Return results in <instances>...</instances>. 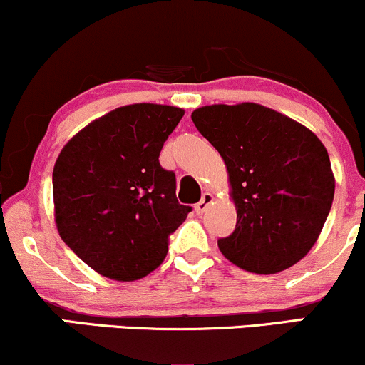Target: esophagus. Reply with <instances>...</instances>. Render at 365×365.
<instances>
[{"instance_id":"34e87169","label":"esophagus","mask_w":365,"mask_h":365,"mask_svg":"<svg viewBox=\"0 0 365 365\" xmlns=\"http://www.w3.org/2000/svg\"><path fill=\"white\" fill-rule=\"evenodd\" d=\"M212 200H215V195H212V194H209V192H206V194H202V199H200L199 202L195 204V212H197V215H202V212L209 207V204H212Z\"/></svg>"}]
</instances>
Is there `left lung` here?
Returning a JSON list of instances; mask_svg holds the SVG:
<instances>
[{"instance_id": "8db88e82", "label": "left lung", "mask_w": 365, "mask_h": 365, "mask_svg": "<svg viewBox=\"0 0 365 365\" xmlns=\"http://www.w3.org/2000/svg\"><path fill=\"white\" fill-rule=\"evenodd\" d=\"M192 121L223 158L235 232L217 247L230 262L276 274L304 259L334 197L328 150L316 133L257 103L197 108Z\"/></svg>"}]
</instances>
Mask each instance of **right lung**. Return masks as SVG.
I'll list each match as a JSON object with an SVG mask.
<instances>
[{
	"label": "right lung",
	"mask_w": 365,
	"mask_h": 365,
	"mask_svg": "<svg viewBox=\"0 0 365 365\" xmlns=\"http://www.w3.org/2000/svg\"><path fill=\"white\" fill-rule=\"evenodd\" d=\"M185 111L137 103L99 116L63 145L53 170L54 223L96 273L135 282L161 266L168 235L185 221L163 144Z\"/></svg>",
	"instance_id": "right-lung-1"
}]
</instances>
